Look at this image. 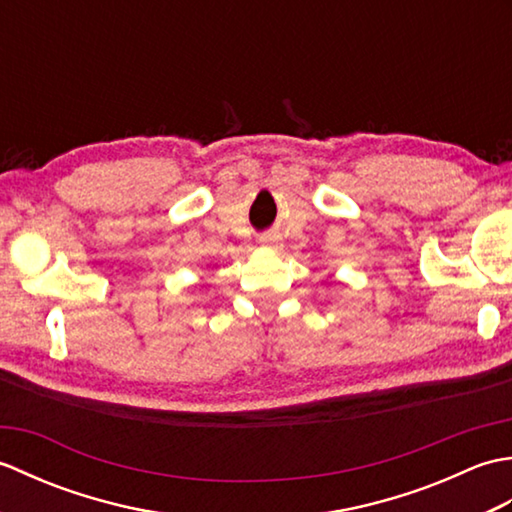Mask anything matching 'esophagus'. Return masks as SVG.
<instances>
[{
	"label": "esophagus",
	"mask_w": 512,
	"mask_h": 512,
	"mask_svg": "<svg viewBox=\"0 0 512 512\" xmlns=\"http://www.w3.org/2000/svg\"><path fill=\"white\" fill-rule=\"evenodd\" d=\"M259 244L266 246V248H279L281 239H279L277 233H264V235H259Z\"/></svg>",
	"instance_id": "1"
}]
</instances>
